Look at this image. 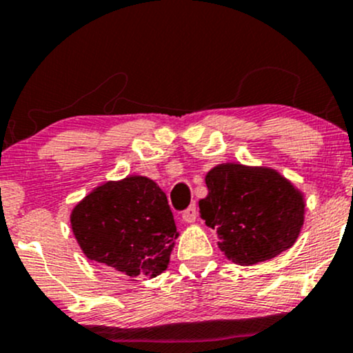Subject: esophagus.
Segmentation results:
<instances>
[{"label":"esophagus","instance_id":"1","mask_svg":"<svg viewBox=\"0 0 353 353\" xmlns=\"http://www.w3.org/2000/svg\"><path fill=\"white\" fill-rule=\"evenodd\" d=\"M196 219H197L196 205H190L189 209H185L184 212H182V221L188 222V224H192V222H196Z\"/></svg>","mask_w":353,"mask_h":353}]
</instances>
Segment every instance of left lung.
Instances as JSON below:
<instances>
[{"label":"left lung","mask_w":353,"mask_h":353,"mask_svg":"<svg viewBox=\"0 0 353 353\" xmlns=\"http://www.w3.org/2000/svg\"><path fill=\"white\" fill-rule=\"evenodd\" d=\"M199 214L217 230V245L237 265L269 261L295 244L305 221V197L267 165L222 163L205 174Z\"/></svg>","instance_id":"obj_1"}]
</instances>
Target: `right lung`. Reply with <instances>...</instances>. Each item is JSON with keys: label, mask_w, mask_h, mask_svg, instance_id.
Instances as JSON below:
<instances>
[{"label": "right lung", "mask_w": 353, "mask_h": 353, "mask_svg": "<svg viewBox=\"0 0 353 353\" xmlns=\"http://www.w3.org/2000/svg\"><path fill=\"white\" fill-rule=\"evenodd\" d=\"M70 221L89 261L131 281L163 274L179 237L165 192L145 176L103 182L72 208Z\"/></svg>", "instance_id": "right-lung-1"}]
</instances>
